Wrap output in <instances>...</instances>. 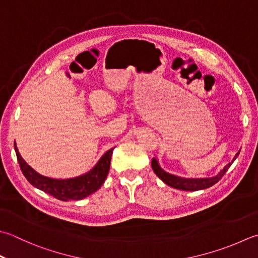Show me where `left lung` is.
Instances as JSON below:
<instances>
[{
  "label": "left lung",
  "instance_id": "8db88e82",
  "mask_svg": "<svg viewBox=\"0 0 258 258\" xmlns=\"http://www.w3.org/2000/svg\"><path fill=\"white\" fill-rule=\"evenodd\" d=\"M239 152L236 154L234 160L231 161L230 163L227 164L225 168L220 171L219 174H217L216 176H213V178H204V179H185V178H181V176H176L173 174H170L168 172L161 168L159 165L158 161L155 159L152 160V169L154 171V173L159 176V178L163 181L164 183H166L170 186H172L174 189H179V190H184V191H197V190H203L213 186L216 184L218 181L223 178L224 174L228 171L230 168V165L233 164L234 161L236 160L237 156H238Z\"/></svg>",
  "mask_w": 258,
  "mask_h": 258
}]
</instances>
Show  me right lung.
Listing matches in <instances>:
<instances>
[{
    "label": "right lung",
    "mask_w": 258,
    "mask_h": 258,
    "mask_svg": "<svg viewBox=\"0 0 258 258\" xmlns=\"http://www.w3.org/2000/svg\"><path fill=\"white\" fill-rule=\"evenodd\" d=\"M14 150L17 153L20 169L30 183L35 188L44 191L45 194L52 196L55 199L68 201L82 200L89 195L96 192L102 186L108 174L110 159H112L114 149L108 150L88 173L80 175L78 178L64 180L47 178V176L35 172L31 166L28 165V163L22 159L15 143Z\"/></svg>",
    "instance_id": "right-lung-1"
}]
</instances>
